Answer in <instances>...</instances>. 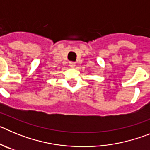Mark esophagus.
I'll use <instances>...</instances> for the list:
<instances>
[{
	"instance_id": "obj_1",
	"label": "esophagus",
	"mask_w": 150,
	"mask_h": 150,
	"mask_svg": "<svg viewBox=\"0 0 150 150\" xmlns=\"http://www.w3.org/2000/svg\"><path fill=\"white\" fill-rule=\"evenodd\" d=\"M75 65H76V63L74 62H70V63H69V66L71 67H74Z\"/></svg>"
}]
</instances>
